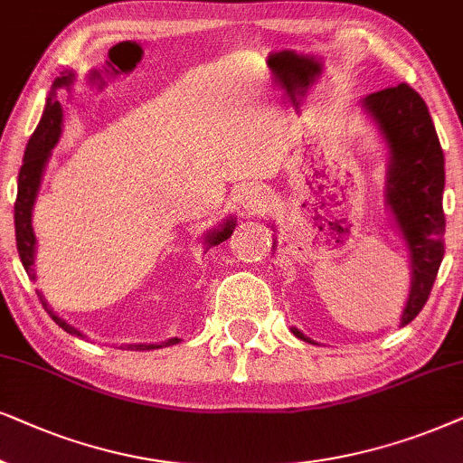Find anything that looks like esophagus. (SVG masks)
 <instances>
[{
  "mask_svg": "<svg viewBox=\"0 0 463 463\" xmlns=\"http://www.w3.org/2000/svg\"><path fill=\"white\" fill-rule=\"evenodd\" d=\"M237 205L243 213H256L267 205V193L260 186H243L237 193Z\"/></svg>",
  "mask_w": 463,
  "mask_h": 463,
  "instance_id": "obj_1",
  "label": "esophagus"
}]
</instances>
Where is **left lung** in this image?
<instances>
[{"instance_id":"obj_1","label":"left lung","mask_w":463,"mask_h":463,"mask_svg":"<svg viewBox=\"0 0 463 463\" xmlns=\"http://www.w3.org/2000/svg\"><path fill=\"white\" fill-rule=\"evenodd\" d=\"M362 109L390 152L385 205L411 260V292L400 317V326H406L428 303L445 256V154L428 106L409 84L373 92L362 99ZM289 330L313 343L298 328Z\"/></svg>"}]
</instances>
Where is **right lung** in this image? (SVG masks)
Wrapping results in <instances>:
<instances>
[{
    "mask_svg": "<svg viewBox=\"0 0 463 463\" xmlns=\"http://www.w3.org/2000/svg\"><path fill=\"white\" fill-rule=\"evenodd\" d=\"M73 80H76V73L73 71H63L61 78L54 80L51 95L46 99L44 114H42L40 125L35 127L33 135H31L27 150H24L23 167L18 171V193H16V203H14V231H16V250L18 256H21V262L24 270H27L29 279L35 281V235L33 226H31V213H33L35 199H38L42 177H44L48 158H51L52 147L57 146V141L63 133V108L57 101V90L59 89H71ZM237 220L226 218L220 226H215L213 231H209L205 235V248H213V245H220L226 241L228 237L235 231ZM42 305L48 316H51L54 322H57L65 332H70L73 336L84 338L82 332L73 328L71 324H67L63 317H59L57 313L51 309V305L46 303L42 292H38ZM180 343V338H169L165 343H135V345H120L122 349H133V351H150V349H160L169 347V345Z\"/></svg>",
    "mask_w": 463,
    "mask_h": 463,
    "instance_id": "1",
    "label": "right lung"
}]
</instances>
